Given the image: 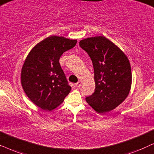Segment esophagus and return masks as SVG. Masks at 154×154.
I'll list each match as a JSON object with an SVG mask.
<instances>
[{"instance_id": "esophagus-1", "label": "esophagus", "mask_w": 154, "mask_h": 154, "mask_svg": "<svg viewBox=\"0 0 154 154\" xmlns=\"http://www.w3.org/2000/svg\"><path fill=\"white\" fill-rule=\"evenodd\" d=\"M75 87L79 88H80V87H81V85H82V82H81V81H80L78 82V83H75Z\"/></svg>"}]
</instances>
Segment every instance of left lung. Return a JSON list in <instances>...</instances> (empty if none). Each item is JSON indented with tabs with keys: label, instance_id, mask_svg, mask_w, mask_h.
<instances>
[{
	"label": "left lung",
	"instance_id": "obj_1",
	"mask_svg": "<svg viewBox=\"0 0 154 154\" xmlns=\"http://www.w3.org/2000/svg\"><path fill=\"white\" fill-rule=\"evenodd\" d=\"M79 45L88 54L94 68L95 90L85 100L97 112H109L121 104L129 94L131 67L127 56L104 36L82 40Z\"/></svg>",
	"mask_w": 154,
	"mask_h": 154
}]
</instances>
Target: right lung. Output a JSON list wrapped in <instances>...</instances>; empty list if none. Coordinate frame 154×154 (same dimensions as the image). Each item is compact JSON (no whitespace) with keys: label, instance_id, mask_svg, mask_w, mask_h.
Returning a JSON list of instances; mask_svg holds the SVG:
<instances>
[{"label":"right lung","instance_id":"1","mask_svg":"<svg viewBox=\"0 0 154 154\" xmlns=\"http://www.w3.org/2000/svg\"><path fill=\"white\" fill-rule=\"evenodd\" d=\"M76 43L77 40L62 36L48 37L32 48L24 61L21 71L23 90L43 110L55 109L71 91L59 60Z\"/></svg>","mask_w":154,"mask_h":154}]
</instances>
